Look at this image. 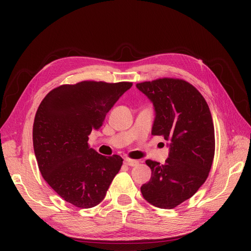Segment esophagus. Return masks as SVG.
Returning a JSON list of instances; mask_svg holds the SVG:
<instances>
[{"label":"esophagus","instance_id":"1","mask_svg":"<svg viewBox=\"0 0 251 251\" xmlns=\"http://www.w3.org/2000/svg\"><path fill=\"white\" fill-rule=\"evenodd\" d=\"M139 162L137 160H132V159H125V164L128 165V166H136Z\"/></svg>","mask_w":251,"mask_h":251}]
</instances>
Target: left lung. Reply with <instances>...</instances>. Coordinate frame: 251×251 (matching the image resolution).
<instances>
[{
  "label": "left lung",
  "mask_w": 251,
  "mask_h": 251,
  "mask_svg": "<svg viewBox=\"0 0 251 251\" xmlns=\"http://www.w3.org/2000/svg\"><path fill=\"white\" fill-rule=\"evenodd\" d=\"M136 88L153 102L151 134L169 141L164 164L146 161L151 177L140 191L154 206L174 208L194 196L208 177L215 155L211 114L201 93L185 80L160 78Z\"/></svg>",
  "instance_id": "1"
}]
</instances>
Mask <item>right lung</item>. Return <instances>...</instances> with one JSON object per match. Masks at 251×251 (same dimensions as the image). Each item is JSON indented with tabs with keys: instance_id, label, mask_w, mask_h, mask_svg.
Wrapping results in <instances>:
<instances>
[{
	"instance_id": "add662e5",
	"label": "right lung",
	"mask_w": 251,
	"mask_h": 251,
	"mask_svg": "<svg viewBox=\"0 0 251 251\" xmlns=\"http://www.w3.org/2000/svg\"><path fill=\"white\" fill-rule=\"evenodd\" d=\"M131 87L132 82L126 81L64 85L50 91L36 111L32 137L42 176L75 206L100 204L123 165L120 156L98 154L89 148L88 140Z\"/></svg>"
}]
</instances>
